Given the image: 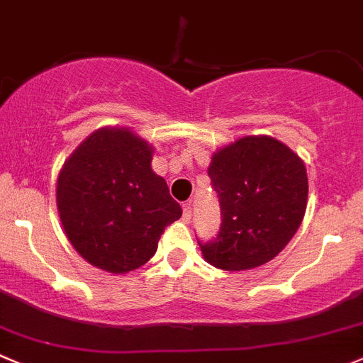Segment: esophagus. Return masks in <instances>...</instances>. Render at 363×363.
<instances>
[{
	"label": "esophagus",
	"mask_w": 363,
	"mask_h": 363,
	"mask_svg": "<svg viewBox=\"0 0 363 363\" xmlns=\"http://www.w3.org/2000/svg\"><path fill=\"white\" fill-rule=\"evenodd\" d=\"M182 218H184V221L191 220V202H186L182 206Z\"/></svg>",
	"instance_id": "esophagus-1"
}]
</instances>
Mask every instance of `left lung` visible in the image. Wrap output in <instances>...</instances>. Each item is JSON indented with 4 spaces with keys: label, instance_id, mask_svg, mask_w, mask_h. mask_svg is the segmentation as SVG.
<instances>
[{
    "label": "left lung",
    "instance_id": "obj_1",
    "mask_svg": "<svg viewBox=\"0 0 363 363\" xmlns=\"http://www.w3.org/2000/svg\"><path fill=\"white\" fill-rule=\"evenodd\" d=\"M207 172L221 225L213 241L199 242L203 259L225 271L269 262L305 216L308 179L301 157L271 136H245L218 150Z\"/></svg>",
    "mask_w": 363,
    "mask_h": 363
}]
</instances>
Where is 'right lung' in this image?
Listing matches in <instances>:
<instances>
[{
    "label": "right lung",
    "instance_id": "1",
    "mask_svg": "<svg viewBox=\"0 0 363 363\" xmlns=\"http://www.w3.org/2000/svg\"><path fill=\"white\" fill-rule=\"evenodd\" d=\"M152 145L128 128H101L63 163L56 206L70 245L108 273H128L156 253L181 206L154 174Z\"/></svg>",
    "mask_w": 363,
    "mask_h": 363
}]
</instances>
